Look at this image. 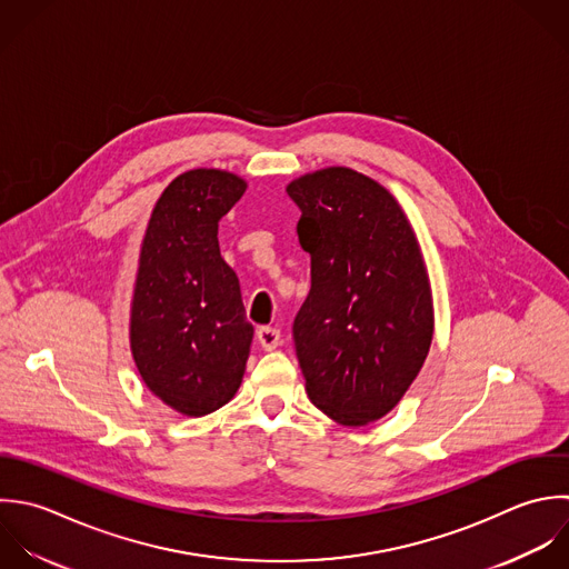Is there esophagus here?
I'll return each instance as SVG.
<instances>
[{
  "label": "esophagus",
  "instance_id": "1",
  "mask_svg": "<svg viewBox=\"0 0 569 569\" xmlns=\"http://www.w3.org/2000/svg\"><path fill=\"white\" fill-rule=\"evenodd\" d=\"M257 339L261 343V348L266 350H274L279 343H281V332L277 328H270V326H263L257 330Z\"/></svg>",
  "mask_w": 569,
  "mask_h": 569
}]
</instances>
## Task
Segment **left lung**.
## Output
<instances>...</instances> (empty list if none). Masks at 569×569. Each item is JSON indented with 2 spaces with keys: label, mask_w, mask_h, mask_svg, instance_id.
Here are the masks:
<instances>
[{
  "label": "left lung",
  "mask_w": 569,
  "mask_h": 569,
  "mask_svg": "<svg viewBox=\"0 0 569 569\" xmlns=\"http://www.w3.org/2000/svg\"><path fill=\"white\" fill-rule=\"evenodd\" d=\"M310 254V292L292 339L310 401L343 426L386 417L428 357L432 290L397 199L343 166L288 183Z\"/></svg>",
  "instance_id": "8db88e82"
}]
</instances>
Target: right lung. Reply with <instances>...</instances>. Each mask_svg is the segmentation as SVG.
Listing matches in <instances>:
<instances>
[{
  "mask_svg": "<svg viewBox=\"0 0 569 569\" xmlns=\"http://www.w3.org/2000/svg\"><path fill=\"white\" fill-rule=\"evenodd\" d=\"M243 192L232 172L188 170L161 192L143 234L130 350L148 390L186 417L226 406L246 372L254 328L217 239Z\"/></svg>",
  "mask_w": 569,
  "mask_h": 569,
  "instance_id": "right-lung-1",
  "label": "right lung"
}]
</instances>
